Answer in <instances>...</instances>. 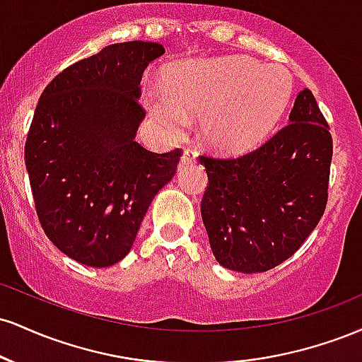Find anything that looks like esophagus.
I'll return each mask as SVG.
<instances>
[{
	"label": "esophagus",
	"instance_id": "esophagus-1",
	"mask_svg": "<svg viewBox=\"0 0 362 362\" xmlns=\"http://www.w3.org/2000/svg\"><path fill=\"white\" fill-rule=\"evenodd\" d=\"M197 161V153L192 151V149H187V151L182 155L180 160V167H187V165H192Z\"/></svg>",
	"mask_w": 362,
	"mask_h": 362
}]
</instances>
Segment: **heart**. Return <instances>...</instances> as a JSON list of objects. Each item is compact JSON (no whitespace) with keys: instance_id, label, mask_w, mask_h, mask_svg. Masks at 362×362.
Masks as SVG:
<instances>
[{"instance_id":"heart-1","label":"heart","mask_w":362,"mask_h":362,"mask_svg":"<svg viewBox=\"0 0 362 362\" xmlns=\"http://www.w3.org/2000/svg\"><path fill=\"white\" fill-rule=\"evenodd\" d=\"M293 90L288 69L252 57L199 59L178 64L165 86L148 85L144 105L168 136L201 115V136L221 151H243L264 139L281 119Z\"/></svg>"}]
</instances>
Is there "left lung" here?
Returning a JSON list of instances; mask_svg holds the SVG:
<instances>
[{"label": "left lung", "mask_w": 362, "mask_h": 362, "mask_svg": "<svg viewBox=\"0 0 362 362\" xmlns=\"http://www.w3.org/2000/svg\"><path fill=\"white\" fill-rule=\"evenodd\" d=\"M332 136L313 93L300 91L289 124L240 158L201 156L211 250L230 271L265 272L288 260L325 213Z\"/></svg>", "instance_id": "obj_1"}]
</instances>
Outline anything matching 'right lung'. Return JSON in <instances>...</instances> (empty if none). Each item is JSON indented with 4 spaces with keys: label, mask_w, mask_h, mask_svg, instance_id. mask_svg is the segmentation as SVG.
<instances>
[{
    "label": "right lung",
    "mask_w": 362,
    "mask_h": 362,
    "mask_svg": "<svg viewBox=\"0 0 362 362\" xmlns=\"http://www.w3.org/2000/svg\"><path fill=\"white\" fill-rule=\"evenodd\" d=\"M161 44H112L66 68L35 107L25 167L39 221L62 253L90 267L132 248L158 190L175 175L180 149L153 153L136 141L144 110L141 76Z\"/></svg>",
    "instance_id": "obj_1"
}]
</instances>
